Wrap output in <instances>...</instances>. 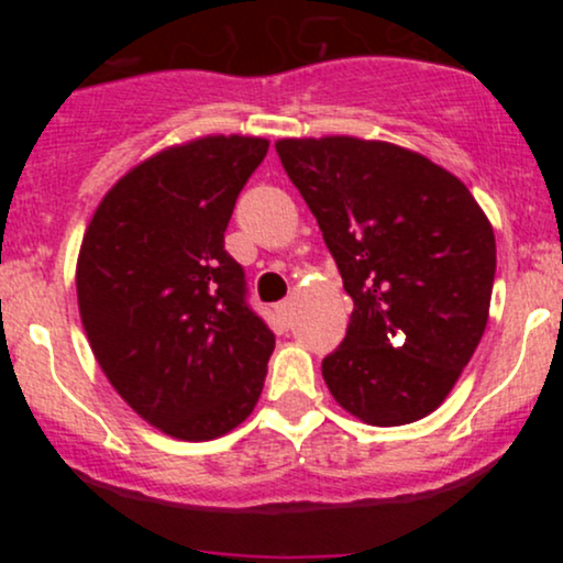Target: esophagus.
Masks as SVG:
<instances>
[{"mask_svg":"<svg viewBox=\"0 0 563 563\" xmlns=\"http://www.w3.org/2000/svg\"><path fill=\"white\" fill-rule=\"evenodd\" d=\"M277 318H280V322H283V325H290V312H294V301H280V303H277Z\"/></svg>","mask_w":563,"mask_h":563,"instance_id":"1","label":"esophagus"}]
</instances>
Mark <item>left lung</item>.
<instances>
[{
  "label": "left lung",
  "instance_id": "obj_1",
  "mask_svg": "<svg viewBox=\"0 0 563 563\" xmlns=\"http://www.w3.org/2000/svg\"><path fill=\"white\" fill-rule=\"evenodd\" d=\"M275 147L354 301L344 344L322 360L328 389L363 423L421 421L487 328L493 224L455 174L410 147L349 134Z\"/></svg>",
  "mask_w": 563,
  "mask_h": 563
}]
</instances>
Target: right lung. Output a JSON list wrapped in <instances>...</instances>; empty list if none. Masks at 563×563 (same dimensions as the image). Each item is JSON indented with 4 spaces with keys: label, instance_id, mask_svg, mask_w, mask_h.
I'll list each match as a JSON object with an SVG mask.
<instances>
[{
    "label": "right lung",
    "instance_id": "1",
    "mask_svg": "<svg viewBox=\"0 0 563 563\" xmlns=\"http://www.w3.org/2000/svg\"><path fill=\"white\" fill-rule=\"evenodd\" d=\"M269 140L203 134L140 161L97 203L76 296L97 365L134 412L183 442L254 412L275 335L245 303L224 230Z\"/></svg>",
    "mask_w": 563,
    "mask_h": 563
}]
</instances>
